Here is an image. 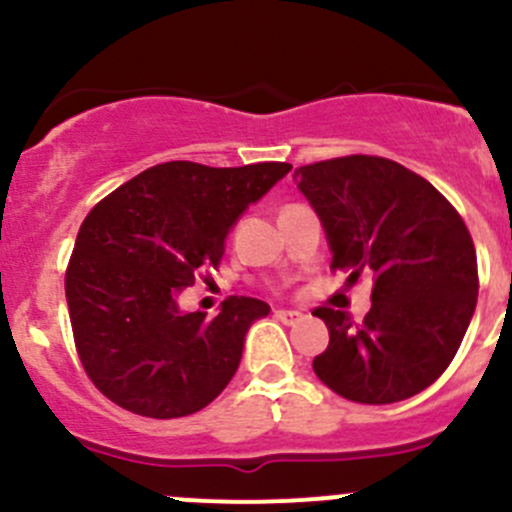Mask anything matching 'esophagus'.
<instances>
[{
    "label": "esophagus",
    "mask_w": 512,
    "mask_h": 512,
    "mask_svg": "<svg viewBox=\"0 0 512 512\" xmlns=\"http://www.w3.org/2000/svg\"><path fill=\"white\" fill-rule=\"evenodd\" d=\"M275 317L280 319L282 324H297V322H302L304 314L297 312V309H277Z\"/></svg>",
    "instance_id": "obj_1"
}]
</instances>
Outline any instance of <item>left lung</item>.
Listing matches in <instances>:
<instances>
[{"mask_svg":"<svg viewBox=\"0 0 512 512\" xmlns=\"http://www.w3.org/2000/svg\"><path fill=\"white\" fill-rule=\"evenodd\" d=\"M332 247V270L374 272L364 322L317 307L329 347L314 374L356 404H396L431 386L456 356L478 299L473 237L458 210L414 170L344 156L294 170Z\"/></svg>","mask_w":512,"mask_h":512,"instance_id":"obj_1","label":"left lung"}]
</instances>
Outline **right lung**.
I'll use <instances>...</instances> for the list:
<instances>
[{
  "mask_svg": "<svg viewBox=\"0 0 512 512\" xmlns=\"http://www.w3.org/2000/svg\"><path fill=\"white\" fill-rule=\"evenodd\" d=\"M289 163L210 168L153 165L94 205L66 267L74 344L106 399L148 418L205 409L230 384L245 334L270 304L227 297L218 317L175 304L195 277L218 270L225 237Z\"/></svg>",
  "mask_w": 512,
  "mask_h": 512,
  "instance_id": "right-lung-1",
  "label": "right lung"
}]
</instances>
